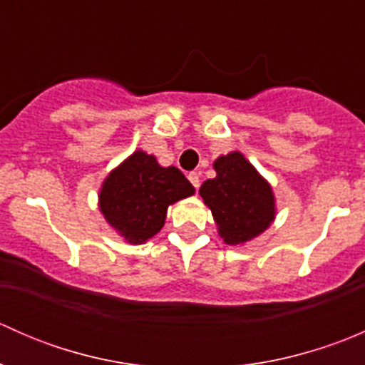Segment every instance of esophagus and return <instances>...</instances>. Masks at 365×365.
Segmentation results:
<instances>
[{"mask_svg":"<svg viewBox=\"0 0 365 365\" xmlns=\"http://www.w3.org/2000/svg\"><path fill=\"white\" fill-rule=\"evenodd\" d=\"M189 180H190V183H192L194 187H200V173H189Z\"/></svg>","mask_w":365,"mask_h":365,"instance_id":"1","label":"esophagus"}]
</instances>
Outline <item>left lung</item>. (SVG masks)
Masks as SVG:
<instances>
[{"label": "left lung", "mask_w": 365, "mask_h": 365, "mask_svg": "<svg viewBox=\"0 0 365 365\" xmlns=\"http://www.w3.org/2000/svg\"><path fill=\"white\" fill-rule=\"evenodd\" d=\"M215 178L200 187L217 233L227 245H244L272 226L277 215L270 182L238 150L213 160Z\"/></svg>", "instance_id": "obj_1"}]
</instances>
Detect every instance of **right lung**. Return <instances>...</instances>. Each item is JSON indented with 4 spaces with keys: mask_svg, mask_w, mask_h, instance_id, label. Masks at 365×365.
Masks as SVG:
<instances>
[{
    "mask_svg": "<svg viewBox=\"0 0 365 365\" xmlns=\"http://www.w3.org/2000/svg\"><path fill=\"white\" fill-rule=\"evenodd\" d=\"M196 189L175 165L135 150L109 171L98 190V210L127 244L141 245L164 227L168 208Z\"/></svg>",
    "mask_w": 365,
    "mask_h": 365,
    "instance_id": "1",
    "label": "right lung"
}]
</instances>
